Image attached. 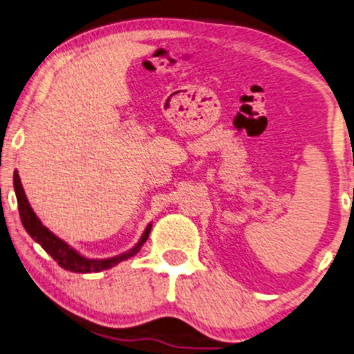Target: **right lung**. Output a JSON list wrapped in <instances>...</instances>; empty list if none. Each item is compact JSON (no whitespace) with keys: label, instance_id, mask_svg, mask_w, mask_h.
<instances>
[{"label":"right lung","instance_id":"add662e5","mask_svg":"<svg viewBox=\"0 0 354 354\" xmlns=\"http://www.w3.org/2000/svg\"><path fill=\"white\" fill-rule=\"evenodd\" d=\"M14 189H15V196H17L20 220H21V223H24V227L26 230V232H28L30 236L35 239V241L39 243V245L44 248L53 259L57 261L58 266H62L63 269H66L69 272H77V274H90V272H101V270L111 269L115 264L120 263V261L129 259L131 257H134V254L140 250V247L144 245L147 239H149L151 225L147 226V230L142 234V237H140L138 245H136L133 250H129V252L120 254V257L109 258V259H86L82 257V254H79L77 252H75V250L71 248L66 242H63L62 239L57 237L55 234L48 231L47 227L42 225L41 220L37 218L35 212H32L28 199H26L17 171L14 172Z\"/></svg>","mask_w":354,"mask_h":354}]
</instances>
